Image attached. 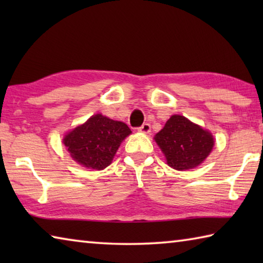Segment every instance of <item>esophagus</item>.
<instances>
[{
	"label": "esophagus",
	"mask_w": 263,
	"mask_h": 263,
	"mask_svg": "<svg viewBox=\"0 0 263 263\" xmlns=\"http://www.w3.org/2000/svg\"><path fill=\"white\" fill-rule=\"evenodd\" d=\"M138 131H139V132H142V133H148V132L151 131V125H149L148 123L142 124L141 126L138 127Z\"/></svg>",
	"instance_id": "esophagus-1"
}]
</instances>
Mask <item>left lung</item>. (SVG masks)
<instances>
[{"label":"left lung","instance_id":"obj_1","mask_svg":"<svg viewBox=\"0 0 263 263\" xmlns=\"http://www.w3.org/2000/svg\"><path fill=\"white\" fill-rule=\"evenodd\" d=\"M154 139L166 157L167 163L177 171L197 167L215 145L210 132L180 115L172 116Z\"/></svg>","mask_w":263,"mask_h":263}]
</instances>
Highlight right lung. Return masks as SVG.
<instances>
[{
  "instance_id": "add662e5",
  "label": "right lung",
  "mask_w": 263,
  "mask_h": 263,
  "mask_svg": "<svg viewBox=\"0 0 263 263\" xmlns=\"http://www.w3.org/2000/svg\"><path fill=\"white\" fill-rule=\"evenodd\" d=\"M130 133L126 124L99 114L69 132L64 144L75 161L101 171L111 163L122 140Z\"/></svg>"
}]
</instances>
